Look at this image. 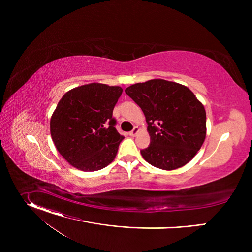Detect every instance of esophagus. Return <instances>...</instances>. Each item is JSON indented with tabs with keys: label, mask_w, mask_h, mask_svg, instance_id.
Segmentation results:
<instances>
[{
	"label": "esophagus",
	"mask_w": 252,
	"mask_h": 252,
	"mask_svg": "<svg viewBox=\"0 0 252 252\" xmlns=\"http://www.w3.org/2000/svg\"><path fill=\"white\" fill-rule=\"evenodd\" d=\"M139 131V128H138V126H134L133 127V129L131 130V131H129V135L130 136H135L136 134H137V132Z\"/></svg>",
	"instance_id": "esophagus-1"
}]
</instances>
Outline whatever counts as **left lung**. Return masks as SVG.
<instances>
[{"mask_svg": "<svg viewBox=\"0 0 252 252\" xmlns=\"http://www.w3.org/2000/svg\"><path fill=\"white\" fill-rule=\"evenodd\" d=\"M145 114L151 136L140 151L150 164L173 170L189 162L206 135L203 104L186 86L161 79L137 83L126 89Z\"/></svg>", "mask_w": 252, "mask_h": 252, "instance_id": "left-lung-1", "label": "left lung"}]
</instances>
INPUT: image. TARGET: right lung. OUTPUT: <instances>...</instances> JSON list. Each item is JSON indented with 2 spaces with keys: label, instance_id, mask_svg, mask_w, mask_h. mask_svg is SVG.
Segmentation results:
<instances>
[{
  "label": "right lung",
  "instance_id": "add662e5",
  "mask_svg": "<svg viewBox=\"0 0 252 252\" xmlns=\"http://www.w3.org/2000/svg\"><path fill=\"white\" fill-rule=\"evenodd\" d=\"M121 87L92 83L66 92L52 115L50 127L61 156L74 167L95 171L109 165L125 138L115 127L113 111Z\"/></svg>",
  "mask_w": 252,
  "mask_h": 252
}]
</instances>
